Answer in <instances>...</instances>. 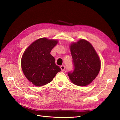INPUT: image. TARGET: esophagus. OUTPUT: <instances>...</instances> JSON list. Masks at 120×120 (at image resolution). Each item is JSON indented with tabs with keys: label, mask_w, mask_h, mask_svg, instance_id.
<instances>
[{
	"label": "esophagus",
	"mask_w": 120,
	"mask_h": 120,
	"mask_svg": "<svg viewBox=\"0 0 120 120\" xmlns=\"http://www.w3.org/2000/svg\"><path fill=\"white\" fill-rule=\"evenodd\" d=\"M60 68H61V70H62V71H64L65 68V65H61V66H60Z\"/></svg>",
	"instance_id": "esophagus-1"
}]
</instances>
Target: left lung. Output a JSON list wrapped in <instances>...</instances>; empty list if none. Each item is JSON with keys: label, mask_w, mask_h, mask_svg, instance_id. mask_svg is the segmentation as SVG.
I'll return each instance as SVG.
<instances>
[{"label": "left lung", "mask_w": 120, "mask_h": 120, "mask_svg": "<svg viewBox=\"0 0 120 120\" xmlns=\"http://www.w3.org/2000/svg\"><path fill=\"white\" fill-rule=\"evenodd\" d=\"M74 71L68 76L74 84L85 86L90 84L98 76L101 61L93 45L88 41L80 39L70 46Z\"/></svg>", "instance_id": "obj_1"}]
</instances>
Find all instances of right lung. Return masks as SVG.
<instances>
[{
    "mask_svg": "<svg viewBox=\"0 0 120 120\" xmlns=\"http://www.w3.org/2000/svg\"><path fill=\"white\" fill-rule=\"evenodd\" d=\"M57 43V40L42 38L34 41L24 51L21 58V68L25 76L33 84L37 86L45 85L61 71L51 54Z\"/></svg>",
    "mask_w": 120,
    "mask_h": 120,
    "instance_id": "1",
    "label": "right lung"
}]
</instances>
